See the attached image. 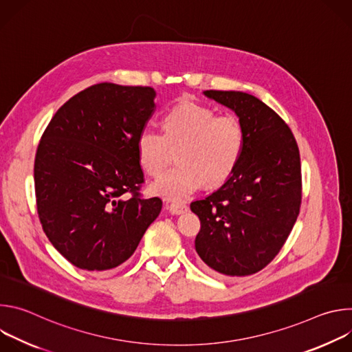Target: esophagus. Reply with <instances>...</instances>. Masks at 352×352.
<instances>
[{"label":"esophagus","mask_w":352,"mask_h":352,"mask_svg":"<svg viewBox=\"0 0 352 352\" xmlns=\"http://www.w3.org/2000/svg\"><path fill=\"white\" fill-rule=\"evenodd\" d=\"M167 209L170 210L171 214H181L188 210V206L185 204H171V205H167Z\"/></svg>","instance_id":"1"}]
</instances>
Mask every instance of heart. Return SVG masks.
I'll use <instances>...</instances> for the list:
<instances>
[{
  "mask_svg": "<svg viewBox=\"0 0 352 352\" xmlns=\"http://www.w3.org/2000/svg\"><path fill=\"white\" fill-rule=\"evenodd\" d=\"M245 147V131L231 114L216 116L209 107L193 102L174 106L163 117V133L144 129L136 140L140 167L152 177L166 168L170 148H179V167L166 173L152 190L170 200L189 197L205 182L217 186L235 171Z\"/></svg>",
  "mask_w": 352,
  "mask_h": 352,
  "instance_id": "1",
  "label": "heart"
}]
</instances>
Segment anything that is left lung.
I'll return each mask as SVG.
<instances>
[{"instance_id": "obj_1", "label": "left lung", "mask_w": 352, "mask_h": 352, "mask_svg": "<svg viewBox=\"0 0 352 352\" xmlns=\"http://www.w3.org/2000/svg\"><path fill=\"white\" fill-rule=\"evenodd\" d=\"M205 94L235 111L245 147L224 185L190 204L200 220L195 249L220 274L249 276L277 256L299 214V148L285 121L258 97L224 90Z\"/></svg>"}]
</instances>
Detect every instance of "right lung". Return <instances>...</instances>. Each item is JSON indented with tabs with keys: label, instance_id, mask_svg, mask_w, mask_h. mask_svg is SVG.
<instances>
[{
	"label": "right lung",
	"instance_id": "right-lung-1",
	"mask_svg": "<svg viewBox=\"0 0 352 352\" xmlns=\"http://www.w3.org/2000/svg\"><path fill=\"white\" fill-rule=\"evenodd\" d=\"M148 86L97 83L60 107L34 157L38 219L74 266L104 272L128 261L162 212L146 199L136 140L153 116Z\"/></svg>",
	"mask_w": 352,
	"mask_h": 352
}]
</instances>
